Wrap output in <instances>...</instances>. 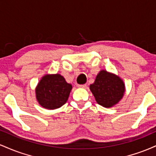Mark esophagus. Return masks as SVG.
Instances as JSON below:
<instances>
[{
    "label": "esophagus",
    "mask_w": 156,
    "mask_h": 156,
    "mask_svg": "<svg viewBox=\"0 0 156 156\" xmlns=\"http://www.w3.org/2000/svg\"><path fill=\"white\" fill-rule=\"evenodd\" d=\"M87 84H78V87H79V88H87Z\"/></svg>",
    "instance_id": "obj_1"
}]
</instances>
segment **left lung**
Here are the masks:
<instances>
[{"instance_id": "1", "label": "left lung", "mask_w": 156, "mask_h": 156, "mask_svg": "<svg viewBox=\"0 0 156 156\" xmlns=\"http://www.w3.org/2000/svg\"><path fill=\"white\" fill-rule=\"evenodd\" d=\"M89 88L97 103L105 108L117 104L125 93V85L121 78L105 70L98 73Z\"/></svg>"}]
</instances>
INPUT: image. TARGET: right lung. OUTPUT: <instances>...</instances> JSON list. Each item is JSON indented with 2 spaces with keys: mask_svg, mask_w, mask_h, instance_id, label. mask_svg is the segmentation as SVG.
I'll use <instances>...</instances> for the list:
<instances>
[{
  "mask_svg": "<svg viewBox=\"0 0 156 156\" xmlns=\"http://www.w3.org/2000/svg\"><path fill=\"white\" fill-rule=\"evenodd\" d=\"M71 89L72 85L61 75H46L36 88V96L44 108L55 109L65 104Z\"/></svg>",
  "mask_w": 156,
  "mask_h": 156,
  "instance_id": "add662e5",
  "label": "right lung"
}]
</instances>
